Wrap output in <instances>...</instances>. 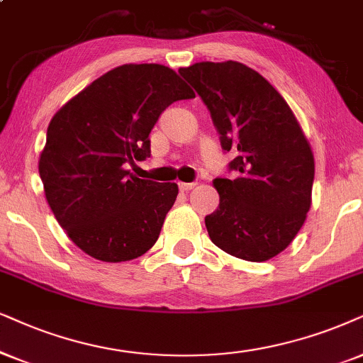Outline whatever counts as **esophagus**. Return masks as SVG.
Instances as JSON below:
<instances>
[{
	"mask_svg": "<svg viewBox=\"0 0 363 363\" xmlns=\"http://www.w3.org/2000/svg\"><path fill=\"white\" fill-rule=\"evenodd\" d=\"M194 187H196V182H179V189H181V192H187L194 189Z\"/></svg>",
	"mask_w": 363,
	"mask_h": 363,
	"instance_id": "obj_1",
	"label": "esophagus"
}]
</instances>
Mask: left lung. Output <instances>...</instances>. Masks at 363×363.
<instances>
[{"label": "left lung", "instance_id": "left-lung-1", "mask_svg": "<svg viewBox=\"0 0 363 363\" xmlns=\"http://www.w3.org/2000/svg\"><path fill=\"white\" fill-rule=\"evenodd\" d=\"M208 107L235 179H214L219 208L211 241L246 261H266L295 240L311 206L315 160L284 99L253 68L201 62L179 70Z\"/></svg>", "mask_w": 363, "mask_h": 363}]
</instances>
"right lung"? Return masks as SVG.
I'll return each instance as SVG.
<instances>
[{
	"label": "right lung",
	"instance_id": "add662e5",
	"mask_svg": "<svg viewBox=\"0 0 363 363\" xmlns=\"http://www.w3.org/2000/svg\"><path fill=\"white\" fill-rule=\"evenodd\" d=\"M194 91L157 63L113 68L55 113L38 171L60 226L91 258L118 263L155 245L177 184L135 177L160 113Z\"/></svg>",
	"mask_w": 363,
	"mask_h": 363
}]
</instances>
